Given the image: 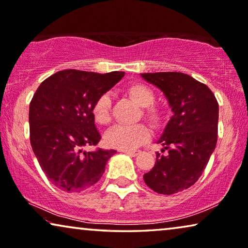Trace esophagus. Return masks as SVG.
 <instances>
[{"label": "esophagus", "mask_w": 248, "mask_h": 248, "mask_svg": "<svg viewBox=\"0 0 248 248\" xmlns=\"http://www.w3.org/2000/svg\"><path fill=\"white\" fill-rule=\"evenodd\" d=\"M121 152H124V154H126L128 155H132V157H135V155H139V152L140 151H131V150H121Z\"/></svg>", "instance_id": "1"}]
</instances>
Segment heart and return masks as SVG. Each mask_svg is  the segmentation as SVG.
<instances>
[{"label":"heart","mask_w":248,"mask_h":248,"mask_svg":"<svg viewBox=\"0 0 248 248\" xmlns=\"http://www.w3.org/2000/svg\"><path fill=\"white\" fill-rule=\"evenodd\" d=\"M125 93L142 108V116L154 127H160L164 124L166 113L162 108L155 106V94L150 87L143 83H132L126 87ZM111 100L108 93H103L97 98L93 106L94 121L101 125L110 121ZM150 138V131L143 124L123 125L118 124L111 127L106 134L108 145L121 150H134L143 144Z\"/></svg>","instance_id":"b5f03b06"}]
</instances>
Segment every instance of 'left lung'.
I'll use <instances>...</instances> for the list:
<instances>
[{
  "instance_id": "obj_1",
  "label": "left lung",
  "mask_w": 248,
  "mask_h": 248,
  "mask_svg": "<svg viewBox=\"0 0 248 248\" xmlns=\"http://www.w3.org/2000/svg\"><path fill=\"white\" fill-rule=\"evenodd\" d=\"M168 99L174 115L158 143L154 168L143 175L149 187L170 195L191 187L201 177L218 138L219 105L204 83L181 72L141 73Z\"/></svg>"
}]
</instances>
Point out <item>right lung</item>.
Returning <instances> with one entry per match:
<instances>
[{"label":"right lung","instance_id":"right-lung-1","mask_svg":"<svg viewBox=\"0 0 248 248\" xmlns=\"http://www.w3.org/2000/svg\"><path fill=\"white\" fill-rule=\"evenodd\" d=\"M124 72L99 74L63 70L44 80L29 106L30 143L46 177L69 193L86 191L99 181L115 150L97 149L100 134L93 106Z\"/></svg>","mask_w":248,"mask_h":248}]
</instances>
